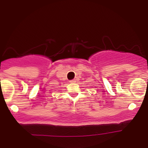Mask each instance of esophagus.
Instances as JSON below:
<instances>
[{
    "label": "esophagus",
    "instance_id": "esophagus-1",
    "mask_svg": "<svg viewBox=\"0 0 148 148\" xmlns=\"http://www.w3.org/2000/svg\"><path fill=\"white\" fill-rule=\"evenodd\" d=\"M69 82H70V83H75L76 82V80L75 79L71 80V81H69Z\"/></svg>",
    "mask_w": 148,
    "mask_h": 148
}]
</instances>
